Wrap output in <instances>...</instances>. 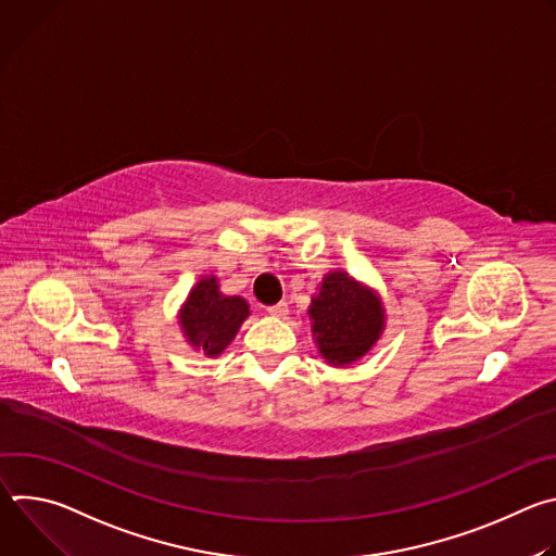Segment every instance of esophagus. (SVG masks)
<instances>
[{
  "label": "esophagus",
  "mask_w": 556,
  "mask_h": 556,
  "mask_svg": "<svg viewBox=\"0 0 556 556\" xmlns=\"http://www.w3.org/2000/svg\"><path fill=\"white\" fill-rule=\"evenodd\" d=\"M268 314L270 316H277V319H286V316H288V303H277V305H270L268 307Z\"/></svg>",
  "instance_id": "34e87169"
}]
</instances>
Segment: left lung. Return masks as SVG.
<instances>
[{"instance_id": "8db88e82", "label": "left lung", "mask_w": 556, "mask_h": 556, "mask_svg": "<svg viewBox=\"0 0 556 556\" xmlns=\"http://www.w3.org/2000/svg\"><path fill=\"white\" fill-rule=\"evenodd\" d=\"M307 314L319 354L337 367L365 356L384 330L380 296L343 270L324 277Z\"/></svg>"}]
</instances>
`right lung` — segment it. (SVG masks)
<instances>
[{"label": "right lung", "mask_w": 556, "mask_h": 556, "mask_svg": "<svg viewBox=\"0 0 556 556\" xmlns=\"http://www.w3.org/2000/svg\"><path fill=\"white\" fill-rule=\"evenodd\" d=\"M249 303L242 296H226L219 292L217 277H202L189 292L178 321L191 348L206 356H219L237 330L249 319Z\"/></svg>", "instance_id": "right-lung-1"}]
</instances>
